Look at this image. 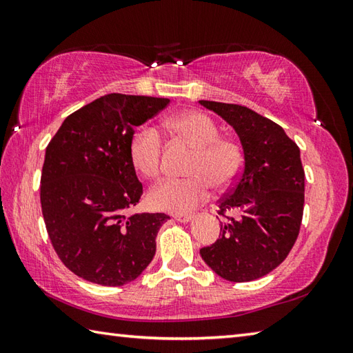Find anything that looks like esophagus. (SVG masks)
<instances>
[{
	"instance_id": "esophagus-1",
	"label": "esophagus",
	"mask_w": 353,
	"mask_h": 353,
	"mask_svg": "<svg viewBox=\"0 0 353 353\" xmlns=\"http://www.w3.org/2000/svg\"><path fill=\"white\" fill-rule=\"evenodd\" d=\"M172 219L181 221V223H188L191 220L190 214H172Z\"/></svg>"
}]
</instances>
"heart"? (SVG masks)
<instances>
[{
  "mask_svg": "<svg viewBox=\"0 0 353 353\" xmlns=\"http://www.w3.org/2000/svg\"><path fill=\"white\" fill-rule=\"evenodd\" d=\"M165 129L194 148L186 168L188 179H168L150 191L148 203L159 211L185 212L211 196V185L223 190L236 181L244 165L239 142L220 138V129L203 112L188 110L168 118ZM130 159L139 174L157 179L162 171V139L154 127L144 125L130 139Z\"/></svg>",
  "mask_w": 353,
  "mask_h": 353,
  "instance_id": "obj_1",
  "label": "heart"
}]
</instances>
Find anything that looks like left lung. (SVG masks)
Returning <instances> with one entry per match:
<instances>
[{
    "label": "left lung",
    "instance_id": "1",
    "mask_svg": "<svg viewBox=\"0 0 353 353\" xmlns=\"http://www.w3.org/2000/svg\"><path fill=\"white\" fill-rule=\"evenodd\" d=\"M234 127L244 165L234 186L219 201L226 216L220 236L200 249L206 264L223 279L250 282L282 264L301 230L305 171L301 150L279 124L239 104L200 100ZM236 210V219L228 212Z\"/></svg>",
    "mask_w": 353,
    "mask_h": 353
}]
</instances>
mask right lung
Returning a JSON list of instances; mask_svg holds the SVG:
<instances>
[{"label":"right lung","mask_w":353,"mask_h":353,"mask_svg":"<svg viewBox=\"0 0 353 353\" xmlns=\"http://www.w3.org/2000/svg\"><path fill=\"white\" fill-rule=\"evenodd\" d=\"M168 99L108 94L65 118L45 152L41 206L57 256L85 281L119 287L144 272L167 214H133L142 183L130 159L137 127Z\"/></svg>","instance_id":"1"}]
</instances>
